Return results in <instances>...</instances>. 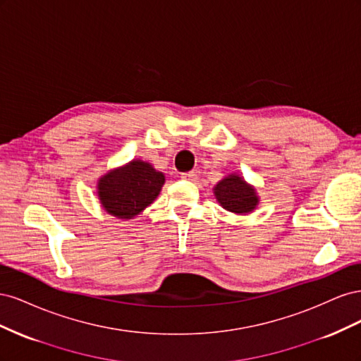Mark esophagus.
Masks as SVG:
<instances>
[{"label":"esophagus","instance_id":"1","mask_svg":"<svg viewBox=\"0 0 361 361\" xmlns=\"http://www.w3.org/2000/svg\"><path fill=\"white\" fill-rule=\"evenodd\" d=\"M180 178L188 179V180H195V179H197V174H195V171H188V173H182Z\"/></svg>","mask_w":361,"mask_h":361}]
</instances>
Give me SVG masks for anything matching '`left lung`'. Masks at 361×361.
<instances>
[{
	"label": "left lung",
	"instance_id": "left-lung-1",
	"mask_svg": "<svg viewBox=\"0 0 361 361\" xmlns=\"http://www.w3.org/2000/svg\"><path fill=\"white\" fill-rule=\"evenodd\" d=\"M212 191L221 207L238 215L251 214L260 202L256 188L238 173L227 174L215 185Z\"/></svg>",
	"mask_w": 361,
	"mask_h": 361
}]
</instances>
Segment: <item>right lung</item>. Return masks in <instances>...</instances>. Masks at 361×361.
<instances>
[{
  "label": "right lung",
  "instance_id": "1",
  "mask_svg": "<svg viewBox=\"0 0 361 361\" xmlns=\"http://www.w3.org/2000/svg\"><path fill=\"white\" fill-rule=\"evenodd\" d=\"M164 183L162 171L150 162L133 159L101 176L96 194L106 214L118 220H133L157 200Z\"/></svg>",
  "mask_w": 361,
  "mask_h": 361
}]
</instances>
